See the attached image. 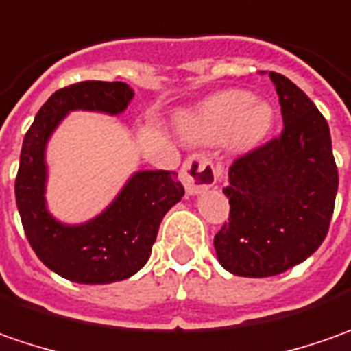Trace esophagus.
<instances>
[{"mask_svg":"<svg viewBox=\"0 0 351 351\" xmlns=\"http://www.w3.org/2000/svg\"><path fill=\"white\" fill-rule=\"evenodd\" d=\"M180 180L184 184L188 196H198L206 188L215 184V167L206 155H192L188 157L180 169Z\"/></svg>","mask_w":351,"mask_h":351,"instance_id":"1","label":"esophagus"}]
</instances>
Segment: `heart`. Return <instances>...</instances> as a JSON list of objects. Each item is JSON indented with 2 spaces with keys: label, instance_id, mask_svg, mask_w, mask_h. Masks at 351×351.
<instances>
[{
  "label": "heart",
  "instance_id": "heart-1",
  "mask_svg": "<svg viewBox=\"0 0 351 351\" xmlns=\"http://www.w3.org/2000/svg\"><path fill=\"white\" fill-rule=\"evenodd\" d=\"M274 124L272 104L241 89L215 93L176 120L182 139L210 145L227 138L229 149L235 153L258 149L272 134Z\"/></svg>",
  "mask_w": 351,
  "mask_h": 351
}]
</instances>
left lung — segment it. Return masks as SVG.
<instances>
[{
    "mask_svg": "<svg viewBox=\"0 0 351 351\" xmlns=\"http://www.w3.org/2000/svg\"><path fill=\"white\" fill-rule=\"evenodd\" d=\"M284 132L229 169V225L213 239L219 264L245 278H268L307 260L324 237L338 192L330 130L305 93L270 73Z\"/></svg>",
    "mask_w": 351,
    "mask_h": 351,
    "instance_id": "left-lung-1",
    "label": "left lung"
}]
</instances>
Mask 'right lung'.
I'll use <instances>...</instances> for the list:
<instances>
[{
	"label": "right lung",
	"mask_w": 351,
	"mask_h": 351,
	"mask_svg": "<svg viewBox=\"0 0 351 351\" xmlns=\"http://www.w3.org/2000/svg\"><path fill=\"white\" fill-rule=\"evenodd\" d=\"M134 89L122 81H81L56 91L29 128L15 180L21 221L32 250L58 276L75 284H112L149 260L165 213L184 196L171 171H136L103 212L83 223H64L46 202V149L69 112L122 114Z\"/></svg>",
	"instance_id": "1"
}]
</instances>
